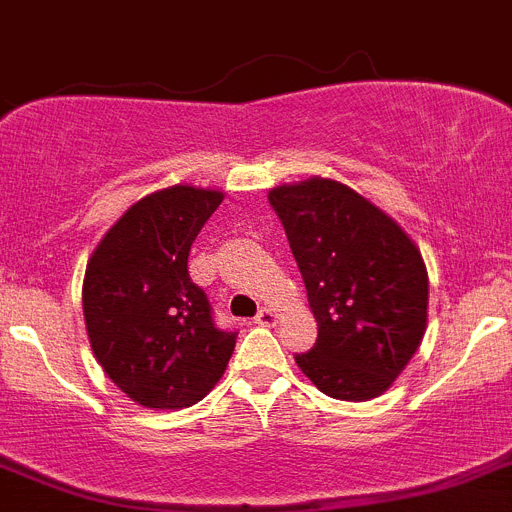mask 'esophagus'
Wrapping results in <instances>:
<instances>
[{
  "instance_id": "obj_1",
  "label": "esophagus",
  "mask_w": 512,
  "mask_h": 512,
  "mask_svg": "<svg viewBox=\"0 0 512 512\" xmlns=\"http://www.w3.org/2000/svg\"><path fill=\"white\" fill-rule=\"evenodd\" d=\"M275 321H278V313H275V308H260V313L255 316V324H260V326H273Z\"/></svg>"
}]
</instances>
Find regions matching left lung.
Here are the masks:
<instances>
[{
  "label": "left lung",
  "instance_id": "8db88e82",
  "mask_svg": "<svg viewBox=\"0 0 512 512\" xmlns=\"http://www.w3.org/2000/svg\"><path fill=\"white\" fill-rule=\"evenodd\" d=\"M303 275L319 339L296 354L329 398L382 395L418 352L428 321L421 250L395 219L331 178L270 188Z\"/></svg>",
  "mask_w": 512,
  "mask_h": 512
}]
</instances>
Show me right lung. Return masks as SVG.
<instances>
[{"instance_id": "1", "label": "right lung", "mask_w": 512, "mask_h": 512, "mask_svg": "<svg viewBox=\"0 0 512 512\" xmlns=\"http://www.w3.org/2000/svg\"><path fill=\"white\" fill-rule=\"evenodd\" d=\"M224 193L170 186L119 216L84 275L91 352L127 398L153 411L199 403L229 365L237 331L214 326L188 252Z\"/></svg>"}]
</instances>
